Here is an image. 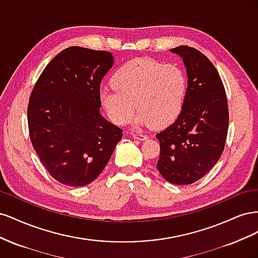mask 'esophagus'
<instances>
[{
    "label": "esophagus",
    "mask_w": 258,
    "mask_h": 258,
    "mask_svg": "<svg viewBox=\"0 0 258 258\" xmlns=\"http://www.w3.org/2000/svg\"><path fill=\"white\" fill-rule=\"evenodd\" d=\"M132 137H134L136 140H140V141H144V140L147 139V137L143 134H139V132H134L132 134Z\"/></svg>",
    "instance_id": "obj_1"
}]
</instances>
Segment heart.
<instances>
[{
  "label": "heart",
  "instance_id": "1",
  "mask_svg": "<svg viewBox=\"0 0 258 258\" xmlns=\"http://www.w3.org/2000/svg\"><path fill=\"white\" fill-rule=\"evenodd\" d=\"M113 89L100 93L101 106L117 126L136 121L160 129L181 113L187 92V79L176 64H163L151 58H137L122 64L112 77Z\"/></svg>",
  "mask_w": 258,
  "mask_h": 258
}]
</instances>
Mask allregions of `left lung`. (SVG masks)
Listing matches in <instances>:
<instances>
[{"label": "left lung", "mask_w": 258, "mask_h": 258, "mask_svg": "<svg viewBox=\"0 0 258 258\" xmlns=\"http://www.w3.org/2000/svg\"><path fill=\"white\" fill-rule=\"evenodd\" d=\"M171 51L183 58L187 92L176 120L156 135L160 144L157 169L168 182H197L214 167L227 139V97L217 70L204 53L189 46Z\"/></svg>", "instance_id": "obj_1"}]
</instances>
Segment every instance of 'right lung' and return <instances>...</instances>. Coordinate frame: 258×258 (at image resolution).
I'll use <instances>...</instances> for the list:
<instances>
[{"mask_svg": "<svg viewBox=\"0 0 258 258\" xmlns=\"http://www.w3.org/2000/svg\"><path fill=\"white\" fill-rule=\"evenodd\" d=\"M113 64L111 52L72 46L49 62L31 92V142L59 183H91L120 141L122 130L100 114V84Z\"/></svg>", "mask_w": 258, "mask_h": 258, "instance_id": "right-lung-1", "label": "right lung"}]
</instances>
